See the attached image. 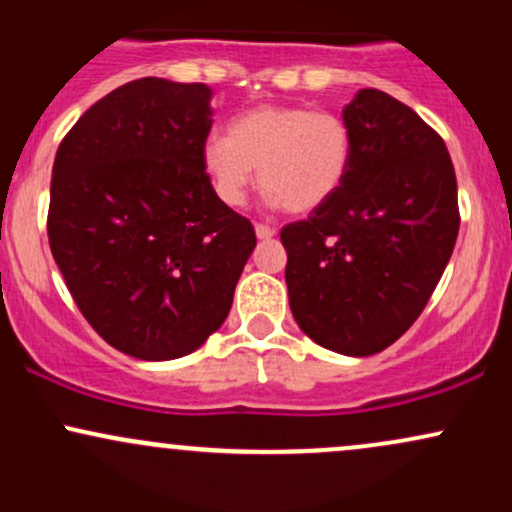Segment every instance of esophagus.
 Returning <instances> with one entry per match:
<instances>
[{
  "mask_svg": "<svg viewBox=\"0 0 512 512\" xmlns=\"http://www.w3.org/2000/svg\"><path fill=\"white\" fill-rule=\"evenodd\" d=\"M255 233L260 240H269L276 233V228L267 226V223H255Z\"/></svg>",
  "mask_w": 512,
  "mask_h": 512,
  "instance_id": "obj_1",
  "label": "esophagus"
}]
</instances>
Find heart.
I'll return each mask as SVG.
<instances>
[{
  "label": "heart",
  "mask_w": 512,
  "mask_h": 512,
  "mask_svg": "<svg viewBox=\"0 0 512 512\" xmlns=\"http://www.w3.org/2000/svg\"><path fill=\"white\" fill-rule=\"evenodd\" d=\"M354 139L344 117L303 105H257L238 115L226 137L207 139L202 163L219 199L240 207L260 168L269 202L305 214L337 195L349 173Z\"/></svg>",
  "instance_id": "heart-1"
}]
</instances>
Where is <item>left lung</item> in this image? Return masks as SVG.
<instances>
[{
    "instance_id": "left-lung-1",
    "label": "left lung",
    "mask_w": 512,
    "mask_h": 512,
    "mask_svg": "<svg viewBox=\"0 0 512 512\" xmlns=\"http://www.w3.org/2000/svg\"><path fill=\"white\" fill-rule=\"evenodd\" d=\"M354 139L337 195L286 223L291 313L346 356L395 344L424 313L457 231V180L443 137L409 105L361 88L344 108Z\"/></svg>"
}]
</instances>
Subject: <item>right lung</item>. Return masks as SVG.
Instances as JSON below:
<instances>
[{
	"instance_id": "right-lung-1",
	"label": "right lung",
	"mask_w": 512,
	"mask_h": 512,
	"mask_svg": "<svg viewBox=\"0 0 512 512\" xmlns=\"http://www.w3.org/2000/svg\"><path fill=\"white\" fill-rule=\"evenodd\" d=\"M211 88L146 76L93 103L52 166L48 238L76 308L142 361L199 349L226 320L255 226L211 187Z\"/></svg>"
}]
</instances>
